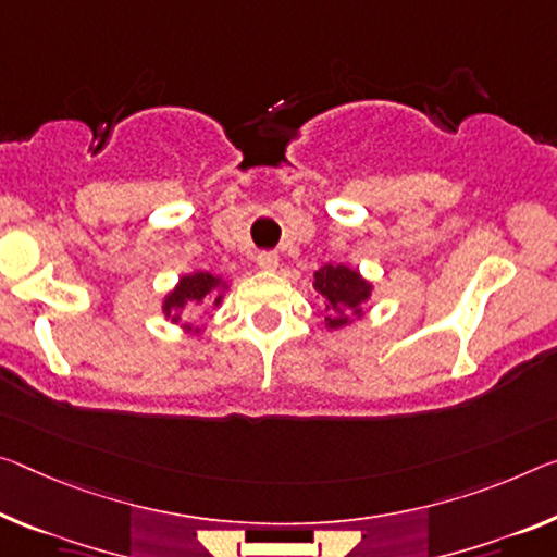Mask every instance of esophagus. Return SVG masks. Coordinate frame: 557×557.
I'll list each match as a JSON object with an SVG mask.
<instances>
[{"instance_id": "esophagus-1", "label": "esophagus", "mask_w": 557, "mask_h": 557, "mask_svg": "<svg viewBox=\"0 0 557 557\" xmlns=\"http://www.w3.org/2000/svg\"><path fill=\"white\" fill-rule=\"evenodd\" d=\"M255 262H258L260 270H277L280 268L277 252H268V250L258 252V258H255Z\"/></svg>"}]
</instances>
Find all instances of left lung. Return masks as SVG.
Instances as JSON below:
<instances>
[{"label":"left lung","instance_id":"1","mask_svg":"<svg viewBox=\"0 0 557 557\" xmlns=\"http://www.w3.org/2000/svg\"><path fill=\"white\" fill-rule=\"evenodd\" d=\"M314 289L324 297L326 310L324 324L330 330H342L355 317L364 314V302L372 297V282H367L357 270L347 264H324L314 272Z\"/></svg>","mask_w":557,"mask_h":557}]
</instances>
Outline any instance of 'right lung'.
<instances>
[{
	"label": "right lung",
	"instance_id": "1",
	"mask_svg": "<svg viewBox=\"0 0 557 557\" xmlns=\"http://www.w3.org/2000/svg\"><path fill=\"white\" fill-rule=\"evenodd\" d=\"M218 289H225V282L218 275H210V272H193V275H183L178 280V285L165 295L163 314L171 322L178 324L193 310H196V307L210 302V299H213V305L218 307L223 302V293H218Z\"/></svg>",
	"mask_w": 557,
	"mask_h": 557
}]
</instances>
